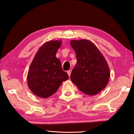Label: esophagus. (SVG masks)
Returning <instances> with one entry per match:
<instances>
[{
  "instance_id": "1",
  "label": "esophagus",
  "mask_w": 134,
  "mask_h": 134,
  "mask_svg": "<svg viewBox=\"0 0 134 134\" xmlns=\"http://www.w3.org/2000/svg\"><path fill=\"white\" fill-rule=\"evenodd\" d=\"M67 73H68V74L69 76H71V70H69V71H68Z\"/></svg>"
}]
</instances>
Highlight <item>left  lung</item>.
I'll list each match as a JSON object with an SVG mask.
<instances>
[{
	"label": "left lung",
	"instance_id": "8db88e82",
	"mask_svg": "<svg viewBox=\"0 0 134 134\" xmlns=\"http://www.w3.org/2000/svg\"><path fill=\"white\" fill-rule=\"evenodd\" d=\"M70 44L77 59L71 75L72 82L84 94H97L107 86L110 78L107 61L91 41L73 40Z\"/></svg>",
	"mask_w": 134,
	"mask_h": 134
}]
</instances>
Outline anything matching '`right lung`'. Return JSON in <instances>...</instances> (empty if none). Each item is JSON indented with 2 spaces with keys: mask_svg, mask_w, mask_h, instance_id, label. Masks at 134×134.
I'll use <instances>...</instances> for the list:
<instances>
[{
  "mask_svg": "<svg viewBox=\"0 0 134 134\" xmlns=\"http://www.w3.org/2000/svg\"><path fill=\"white\" fill-rule=\"evenodd\" d=\"M62 41L52 40L40 47L31 63L27 75L30 90L41 98H48L58 91L62 83L69 79L60 61L56 57Z\"/></svg>",
  "mask_w": 134,
  "mask_h": 134,
  "instance_id": "add662e5",
  "label": "right lung"
}]
</instances>
